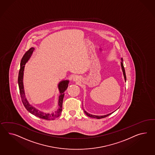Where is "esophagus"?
<instances>
[{
  "mask_svg": "<svg viewBox=\"0 0 155 155\" xmlns=\"http://www.w3.org/2000/svg\"><path fill=\"white\" fill-rule=\"evenodd\" d=\"M73 80L74 81H75L76 82H79V81H80V80H81V78H80V77L78 76H75L73 77Z\"/></svg>",
  "mask_w": 155,
  "mask_h": 155,
  "instance_id": "obj_1",
  "label": "esophagus"
}]
</instances>
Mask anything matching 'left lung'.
Masks as SVG:
<instances>
[{
	"mask_svg": "<svg viewBox=\"0 0 155 155\" xmlns=\"http://www.w3.org/2000/svg\"><path fill=\"white\" fill-rule=\"evenodd\" d=\"M121 69H122V71H123V75H124V77L125 81L126 82V75H125L124 67V65H123V58H121ZM116 110H115V111H116ZM84 113L86 114L87 116L89 117L96 118V119H101V118H104V117H107V116H109L110 115H111V114L113 113L114 111L112 112L111 113L108 114H107V115H101V116H100V115H92V114H90L88 113L87 111H86L85 110H84Z\"/></svg>",
	"mask_w": 155,
	"mask_h": 155,
	"instance_id": "left-lung-1",
	"label": "left lung"
}]
</instances>
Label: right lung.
<instances>
[{
	"label": "right lung",
	"instance_id": "obj_1",
	"mask_svg": "<svg viewBox=\"0 0 155 155\" xmlns=\"http://www.w3.org/2000/svg\"><path fill=\"white\" fill-rule=\"evenodd\" d=\"M34 48H31L28 51H27L26 53L23 56L22 58L21 61L20 63V69H19V74H18V83L19 86V93L21 95V100L23 102V104L25 108L30 113L34 115L35 116L37 117L41 118L43 119L51 120H54L61 115V111H62V105H63V101L64 98V92L67 89L68 86L69 81L68 80H64L61 81L58 84V88L60 92V95L59 97V101H58V109L53 113H45L41 111L38 110V109L35 108L33 106L31 105L29 102H28L27 100L24 87H23V72L25 64L30 59L31 57L33 51H34Z\"/></svg>",
	"mask_w": 155,
	"mask_h": 155
}]
</instances>
